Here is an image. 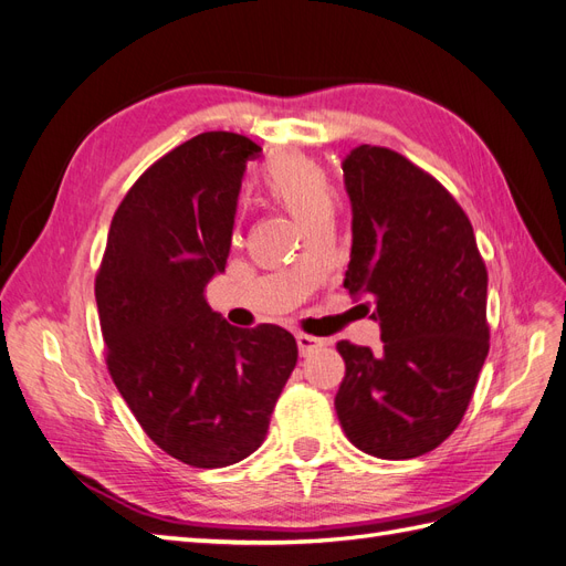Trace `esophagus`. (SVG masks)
Masks as SVG:
<instances>
[{
  "instance_id": "34e87169",
  "label": "esophagus",
  "mask_w": 566,
  "mask_h": 566,
  "mask_svg": "<svg viewBox=\"0 0 566 566\" xmlns=\"http://www.w3.org/2000/svg\"><path fill=\"white\" fill-rule=\"evenodd\" d=\"M297 347H300V354L306 356V354H312L314 349L323 347V339H318V337H314V335L300 333V335H297Z\"/></svg>"
}]
</instances>
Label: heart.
<instances>
[{
    "mask_svg": "<svg viewBox=\"0 0 566 566\" xmlns=\"http://www.w3.org/2000/svg\"><path fill=\"white\" fill-rule=\"evenodd\" d=\"M262 191L306 229L331 219L335 208V186L325 169L304 156H281L264 167Z\"/></svg>",
    "mask_w": 566,
    "mask_h": 566,
    "instance_id": "heart-1",
    "label": "heart"
}]
</instances>
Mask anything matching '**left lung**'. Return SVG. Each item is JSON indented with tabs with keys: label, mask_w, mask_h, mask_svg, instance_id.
<instances>
[{
	"label": "left lung",
	"mask_w": 566,
	"mask_h": 566,
	"mask_svg": "<svg viewBox=\"0 0 566 566\" xmlns=\"http://www.w3.org/2000/svg\"><path fill=\"white\" fill-rule=\"evenodd\" d=\"M352 200L349 295L368 300L382 347L337 342L335 410L356 449L418 458L453 434L489 354V273L468 214L432 175L382 146L342 163Z\"/></svg>",
	"instance_id": "obj_1"
}]
</instances>
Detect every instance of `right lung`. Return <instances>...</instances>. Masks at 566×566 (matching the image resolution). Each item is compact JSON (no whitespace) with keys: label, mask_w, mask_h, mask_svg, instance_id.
Returning a JSON list of instances; mask_svg holds the SVG:
<instances>
[{"label":"right lung","mask_w":566,"mask_h":566,"mask_svg":"<svg viewBox=\"0 0 566 566\" xmlns=\"http://www.w3.org/2000/svg\"><path fill=\"white\" fill-rule=\"evenodd\" d=\"M260 153L248 136L205 132L153 163L115 210L94 283L117 391L167 455L202 470L262 447L297 364L281 325L235 328L205 300Z\"/></svg>","instance_id":"obj_1"}]
</instances>
